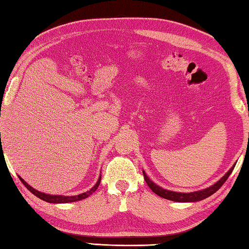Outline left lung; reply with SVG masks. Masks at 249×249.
<instances>
[{
  "label": "left lung",
  "mask_w": 249,
  "mask_h": 249,
  "mask_svg": "<svg viewBox=\"0 0 249 249\" xmlns=\"http://www.w3.org/2000/svg\"><path fill=\"white\" fill-rule=\"evenodd\" d=\"M234 167L235 166H233L231 169H230L226 175H224L217 183H214L213 185H212L210 187H208V189H205L203 191L193 192V193H178V192L163 190V189H161V187H159L158 185L155 184L154 182L149 180L147 176L145 175L144 171H143V175H144V180L146 181L147 185L149 186V189H151L155 194H157L158 196H160V197L169 199V200L180 201V203H189V201H198L201 199H205V198L209 197L210 195L215 193V192H217L220 187L224 184V182L228 180V178L232 173Z\"/></svg>",
  "instance_id": "left-lung-1"
}]
</instances>
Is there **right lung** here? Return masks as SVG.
<instances>
[{"instance_id":"obj_1","label":"right lung","mask_w":249,"mask_h":249,"mask_svg":"<svg viewBox=\"0 0 249 249\" xmlns=\"http://www.w3.org/2000/svg\"><path fill=\"white\" fill-rule=\"evenodd\" d=\"M101 178L102 176L100 177V179H98V181L96 182V184L92 187V189L90 191L86 192V193H82V194H79V195H76V196H60V195H49V194H44L42 193V192H39L36 191L35 189H32V187L28 184L27 182H25V180L21 179V178L19 177L20 181L22 182V184L25 185L28 190H29L32 194L36 195V197H39L40 199L44 200V201H48V203H52V204H63V203H72V201H77V200H81V199H84L87 198L90 196L91 194L94 193V192L96 191V189L98 187V185H100L101 183Z\"/></svg>"}]
</instances>
